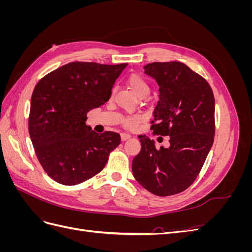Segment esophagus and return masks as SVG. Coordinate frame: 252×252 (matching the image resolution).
Instances as JSON below:
<instances>
[{
  "mask_svg": "<svg viewBox=\"0 0 252 252\" xmlns=\"http://www.w3.org/2000/svg\"><path fill=\"white\" fill-rule=\"evenodd\" d=\"M130 138H131V135L129 133H121L122 141H126V140H129Z\"/></svg>",
  "mask_w": 252,
  "mask_h": 252,
  "instance_id": "34e87169",
  "label": "esophagus"
}]
</instances>
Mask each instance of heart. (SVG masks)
<instances>
[{"mask_svg": "<svg viewBox=\"0 0 252 252\" xmlns=\"http://www.w3.org/2000/svg\"><path fill=\"white\" fill-rule=\"evenodd\" d=\"M127 84L133 93L141 98L146 97L150 93V86L148 82L143 77H141L140 74H136V73L131 74L127 80ZM143 119L141 116L127 117L123 120V125L128 128H134L140 124V122Z\"/></svg>", "mask_w": 252, "mask_h": 252, "instance_id": "heart-1", "label": "heart"}]
</instances>
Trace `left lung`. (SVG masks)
<instances>
[{
	"instance_id": "1",
	"label": "left lung",
	"mask_w": 252,
	"mask_h": 252,
	"mask_svg": "<svg viewBox=\"0 0 252 252\" xmlns=\"http://www.w3.org/2000/svg\"><path fill=\"white\" fill-rule=\"evenodd\" d=\"M145 73L159 86L151 130L170 136L169 147L157 149L141 135L132 173L149 192L168 196L184 191L199 175L215 138V96L208 82L181 62H156Z\"/></svg>"
}]
</instances>
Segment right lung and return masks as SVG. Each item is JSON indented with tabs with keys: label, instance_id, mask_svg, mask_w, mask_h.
Here are the masks:
<instances>
[{
	"label": "right lung",
	"instance_id": "obj_1",
	"mask_svg": "<svg viewBox=\"0 0 252 252\" xmlns=\"http://www.w3.org/2000/svg\"><path fill=\"white\" fill-rule=\"evenodd\" d=\"M127 64L72 62L46 74L30 102L29 135L49 177L72 186L100 172L121 143L117 132H94L87 113L107 102Z\"/></svg>",
	"mask_w": 252,
	"mask_h": 252
}]
</instances>
